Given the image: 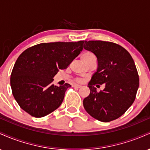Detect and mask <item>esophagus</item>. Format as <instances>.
I'll use <instances>...</instances> for the list:
<instances>
[{
	"label": "esophagus",
	"instance_id": "esophagus-1",
	"mask_svg": "<svg viewBox=\"0 0 150 150\" xmlns=\"http://www.w3.org/2000/svg\"><path fill=\"white\" fill-rule=\"evenodd\" d=\"M73 87H75V88H80L81 87V85H77V84H75V85H73Z\"/></svg>",
	"mask_w": 150,
	"mask_h": 150
}]
</instances>
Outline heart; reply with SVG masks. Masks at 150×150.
I'll list each match as a JSON object with an SVG mask.
<instances>
[{"mask_svg":"<svg viewBox=\"0 0 150 150\" xmlns=\"http://www.w3.org/2000/svg\"><path fill=\"white\" fill-rule=\"evenodd\" d=\"M91 57H94V56L92 53L89 52V51L83 53L82 54V56H81V58H82V59H83V58H89ZM77 80L79 81V80Z\"/></svg>","mask_w":150,"mask_h":150,"instance_id":"obj_1","label":"heart"}]
</instances>
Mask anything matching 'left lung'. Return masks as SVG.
<instances>
[{"label":"left lung","instance_id":"obj_1","mask_svg":"<svg viewBox=\"0 0 150 150\" xmlns=\"http://www.w3.org/2000/svg\"><path fill=\"white\" fill-rule=\"evenodd\" d=\"M83 47L97 56V70L88 83L90 94L83 100L87 113L99 121L119 118L135 101L139 76L135 62L124 48L113 42L85 41ZM96 83L105 84L99 93Z\"/></svg>","mask_w":150,"mask_h":150}]
</instances>
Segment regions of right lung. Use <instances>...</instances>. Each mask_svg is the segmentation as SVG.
<instances>
[{
    "label": "right lung",
    "instance_id": "obj_1",
    "mask_svg": "<svg viewBox=\"0 0 150 150\" xmlns=\"http://www.w3.org/2000/svg\"><path fill=\"white\" fill-rule=\"evenodd\" d=\"M84 41L42 43L26 49L15 62L11 76L12 92L22 109L36 118L59 107L70 85L53 84L58 70L66 69L83 49Z\"/></svg>",
    "mask_w": 150,
    "mask_h": 150
}]
</instances>
